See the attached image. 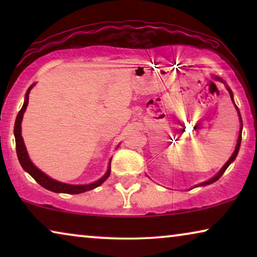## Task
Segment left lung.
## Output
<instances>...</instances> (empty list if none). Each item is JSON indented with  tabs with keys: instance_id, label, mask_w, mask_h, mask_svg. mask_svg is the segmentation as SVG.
Wrapping results in <instances>:
<instances>
[{
	"instance_id": "obj_1",
	"label": "left lung",
	"mask_w": 257,
	"mask_h": 257,
	"mask_svg": "<svg viewBox=\"0 0 257 257\" xmlns=\"http://www.w3.org/2000/svg\"><path fill=\"white\" fill-rule=\"evenodd\" d=\"M216 79H219V80H222V79H220V78H217L216 77ZM227 90H228V92H229V94H230V98H231V100L234 101V99H233V92H231V90L229 89V87H227ZM235 106H236V105H235ZM236 108H237V106H236ZM237 111H238V108H237ZM238 115H240V120H241V114H240V112H238ZM241 124H242V120H241ZM242 126V125H241ZM241 133H242V127H241V131H240V136H238V139H237V144H236V147H235V151H234V153L231 154V157L229 158V160L227 161L226 163V165H224V166L221 168V171L219 172V173H217L215 177L214 178H212L210 179V180H208V181H205V182H202V184H200V185H198V186H206V185H209V184H213V182H215L216 180H219V179L221 178V175H222L223 173H224V171L227 170L228 168V166H229L230 165V163L231 161H234L235 160V158H236V156H237V153H238V150H240V144H241V138H242V136H241ZM198 186H196V187H198Z\"/></svg>"
}]
</instances>
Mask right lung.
Listing matches in <instances>:
<instances>
[{
	"instance_id": "right-lung-1",
	"label": "right lung",
	"mask_w": 257,
	"mask_h": 257,
	"mask_svg": "<svg viewBox=\"0 0 257 257\" xmlns=\"http://www.w3.org/2000/svg\"><path fill=\"white\" fill-rule=\"evenodd\" d=\"M33 86H34V84L27 91L24 104H23L22 108L20 110L19 114H17L16 121H15V127H14V135H15V140H16V153H17V157H19L21 166H22L23 170L27 171L28 173H29L31 177H33L35 180H36L38 184L42 186V187L47 188V189H49V191L56 192V193L79 194V193L91 191V189L100 186L108 177H110L111 160H110V165H108V170L106 173H105L104 177L99 179L98 181L93 182V184H90V185H68V184H63V182L56 181V180H54V179L49 178L47 174L43 173V172H41L33 163H31L29 159V156H28V153H27L26 145H24V143H23V138H22V136H21V121H22L24 111H26L28 101H29V93H30V90L33 89Z\"/></svg>"
}]
</instances>
